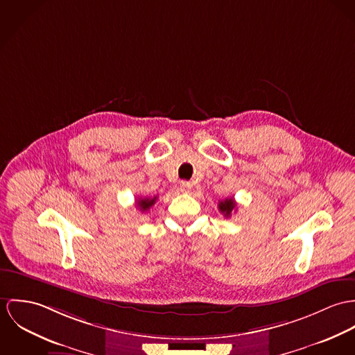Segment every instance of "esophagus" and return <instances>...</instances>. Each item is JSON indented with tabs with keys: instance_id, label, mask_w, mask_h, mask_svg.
Segmentation results:
<instances>
[{
	"instance_id": "1",
	"label": "esophagus",
	"mask_w": 355,
	"mask_h": 355,
	"mask_svg": "<svg viewBox=\"0 0 355 355\" xmlns=\"http://www.w3.org/2000/svg\"><path fill=\"white\" fill-rule=\"evenodd\" d=\"M180 188H181V191H182V192L189 193V192H191V189H192V184H191L189 181H181Z\"/></svg>"
}]
</instances>
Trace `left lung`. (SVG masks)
Returning <instances> with one entry per match:
<instances>
[{"label": "left lung", "mask_w": 355, "mask_h": 355, "mask_svg": "<svg viewBox=\"0 0 355 355\" xmlns=\"http://www.w3.org/2000/svg\"><path fill=\"white\" fill-rule=\"evenodd\" d=\"M236 209V202L234 201L233 197H227V198L219 201V211H220L226 218H229Z\"/></svg>", "instance_id": "left-lung-1"}]
</instances>
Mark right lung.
<instances>
[{
	"instance_id": "obj_1",
	"label": "right lung",
	"mask_w": 355,
	"mask_h": 355,
	"mask_svg": "<svg viewBox=\"0 0 355 355\" xmlns=\"http://www.w3.org/2000/svg\"><path fill=\"white\" fill-rule=\"evenodd\" d=\"M157 201V196L154 198H150V197H146V198H139L137 200V207L140 208V211H148Z\"/></svg>"
}]
</instances>
